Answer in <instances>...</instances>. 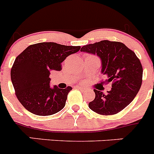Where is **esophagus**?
<instances>
[{
  "label": "esophagus",
  "instance_id": "obj_1",
  "mask_svg": "<svg viewBox=\"0 0 154 154\" xmlns=\"http://www.w3.org/2000/svg\"><path fill=\"white\" fill-rule=\"evenodd\" d=\"M77 88H78V89H80V90H81V91H87V88H85V87L77 86Z\"/></svg>",
  "mask_w": 154,
  "mask_h": 154
}]
</instances>
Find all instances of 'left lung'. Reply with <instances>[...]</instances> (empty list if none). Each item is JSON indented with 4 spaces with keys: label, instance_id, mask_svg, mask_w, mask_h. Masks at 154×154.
<instances>
[{
    "label": "left lung",
    "instance_id": "8db88e82",
    "mask_svg": "<svg viewBox=\"0 0 154 154\" xmlns=\"http://www.w3.org/2000/svg\"><path fill=\"white\" fill-rule=\"evenodd\" d=\"M81 52L97 55L101 62V72L112 82V89L105 94L94 90L95 98L88 106L96 113L115 115L123 110L138 94L142 85L143 67L134 52L119 42L102 40L84 45Z\"/></svg>",
    "mask_w": 154,
    "mask_h": 154
}]
</instances>
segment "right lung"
I'll use <instances>...</instances> for the list:
<instances>
[{
  "label": "right lung",
  "instance_id": "add662e5",
  "mask_svg": "<svg viewBox=\"0 0 154 154\" xmlns=\"http://www.w3.org/2000/svg\"><path fill=\"white\" fill-rule=\"evenodd\" d=\"M80 49L56 42H40L28 46L16 57L11 70V82L18 101L29 112L45 116L63 109L72 88L50 87L49 75L52 70L60 71L61 63Z\"/></svg>",
  "mask_w": 154,
  "mask_h": 154
}]
</instances>
